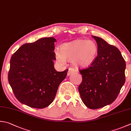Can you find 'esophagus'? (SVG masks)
<instances>
[{
    "instance_id": "1",
    "label": "esophagus",
    "mask_w": 131,
    "mask_h": 131,
    "mask_svg": "<svg viewBox=\"0 0 131 131\" xmlns=\"http://www.w3.org/2000/svg\"><path fill=\"white\" fill-rule=\"evenodd\" d=\"M74 72H75V70H74V69L72 68H69L68 72V75H70V74L74 73Z\"/></svg>"
}]
</instances>
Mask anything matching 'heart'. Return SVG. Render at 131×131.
<instances>
[{"label":"heart","mask_w":131,"mask_h":131,"mask_svg":"<svg viewBox=\"0 0 131 131\" xmlns=\"http://www.w3.org/2000/svg\"><path fill=\"white\" fill-rule=\"evenodd\" d=\"M58 62L71 61L77 67L85 68L93 63L98 54V47L94 41L78 39L61 46L55 50Z\"/></svg>","instance_id":"b5f03b06"}]
</instances>
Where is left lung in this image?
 <instances>
[{
  "instance_id": "1",
  "label": "left lung",
  "mask_w": 131,
  "mask_h": 131,
  "mask_svg": "<svg viewBox=\"0 0 131 131\" xmlns=\"http://www.w3.org/2000/svg\"><path fill=\"white\" fill-rule=\"evenodd\" d=\"M98 55L89 68L79 69L82 81L78 87L81 99L90 109L112 103L125 83V62L119 50L102 38L94 36Z\"/></svg>"
}]
</instances>
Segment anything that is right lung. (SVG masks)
Instances as JSON below:
<instances>
[{"mask_svg": "<svg viewBox=\"0 0 131 131\" xmlns=\"http://www.w3.org/2000/svg\"><path fill=\"white\" fill-rule=\"evenodd\" d=\"M56 41L53 37L40 38L23 44L12 54L8 79L20 103L40 109L53 102L68 71L59 72L54 68Z\"/></svg>", "mask_w": 131, "mask_h": 131, "instance_id": "1", "label": "right lung"}]
</instances>
